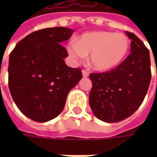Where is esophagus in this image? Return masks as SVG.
Returning <instances> with one entry per match:
<instances>
[{"label": "esophagus", "mask_w": 157, "mask_h": 157, "mask_svg": "<svg viewBox=\"0 0 157 157\" xmlns=\"http://www.w3.org/2000/svg\"><path fill=\"white\" fill-rule=\"evenodd\" d=\"M82 74H83V77L86 78V77L89 76V72H88L87 71H86V70H83V71H82Z\"/></svg>", "instance_id": "34e87169"}]
</instances>
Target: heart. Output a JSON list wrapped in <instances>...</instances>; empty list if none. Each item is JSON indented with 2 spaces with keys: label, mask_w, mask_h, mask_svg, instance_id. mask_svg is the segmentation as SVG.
<instances>
[{
  "label": "heart",
  "mask_w": 157,
  "mask_h": 157,
  "mask_svg": "<svg viewBox=\"0 0 157 157\" xmlns=\"http://www.w3.org/2000/svg\"><path fill=\"white\" fill-rule=\"evenodd\" d=\"M129 46V39L124 34L97 31L82 35L75 44L68 45L67 50L74 59H81L90 54L89 61L94 69L107 71L123 61Z\"/></svg>",
  "instance_id": "obj_1"
}]
</instances>
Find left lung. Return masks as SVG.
I'll return each mask as SVG.
<instances>
[{"label":"left lung","instance_id":"obj_1","mask_svg":"<svg viewBox=\"0 0 157 157\" xmlns=\"http://www.w3.org/2000/svg\"><path fill=\"white\" fill-rule=\"evenodd\" d=\"M126 34L131 39L128 57L111 71L90 74V106L96 117L109 123L123 121L139 108L151 80L148 48L135 34Z\"/></svg>","mask_w":157,"mask_h":157}]
</instances>
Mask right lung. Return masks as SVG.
<instances>
[{"label": "right lung", "instance_id": "right-lung-1", "mask_svg": "<svg viewBox=\"0 0 157 157\" xmlns=\"http://www.w3.org/2000/svg\"><path fill=\"white\" fill-rule=\"evenodd\" d=\"M73 30L47 28L32 32L17 43L10 53L9 88L19 110L37 122L56 118L66 97L82 78L81 68H71L68 52L61 43Z\"/></svg>", "mask_w": 157, "mask_h": 157}]
</instances>
